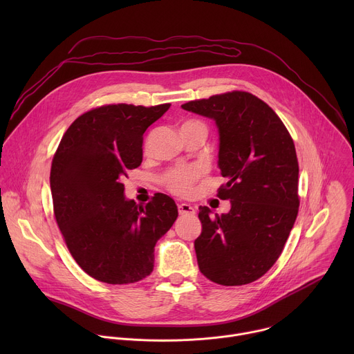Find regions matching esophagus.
Returning <instances> with one entry per match:
<instances>
[{
    "label": "esophagus",
    "mask_w": 354,
    "mask_h": 354,
    "mask_svg": "<svg viewBox=\"0 0 354 354\" xmlns=\"http://www.w3.org/2000/svg\"><path fill=\"white\" fill-rule=\"evenodd\" d=\"M178 210H179V214L180 216H185V214H189V216H193L196 213V209L187 203H182L178 206Z\"/></svg>",
    "instance_id": "obj_1"
}]
</instances>
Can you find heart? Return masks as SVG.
<instances>
[{
	"mask_svg": "<svg viewBox=\"0 0 354 354\" xmlns=\"http://www.w3.org/2000/svg\"><path fill=\"white\" fill-rule=\"evenodd\" d=\"M186 124H196V126H200L205 129L203 124L196 123V122H190ZM198 176H200V171L197 168H176L167 175V182H168L169 189L174 193H176L179 196H189L193 189L192 187L193 182Z\"/></svg>",
	"mask_w": 354,
	"mask_h": 354,
	"instance_id": "b5f03b06",
	"label": "heart"
}]
</instances>
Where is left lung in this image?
<instances>
[{
  "label": "left lung",
  "instance_id": "8db88e82",
  "mask_svg": "<svg viewBox=\"0 0 354 354\" xmlns=\"http://www.w3.org/2000/svg\"><path fill=\"white\" fill-rule=\"evenodd\" d=\"M182 109L213 119L218 130V168L230 200L225 214L198 207L194 241L200 272L221 286L262 277L279 259L298 213V161L286 126L263 100L234 91L192 100Z\"/></svg>",
  "mask_w": 354,
  "mask_h": 354
}]
</instances>
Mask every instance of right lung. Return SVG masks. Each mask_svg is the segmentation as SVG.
<instances>
[{
  "mask_svg": "<svg viewBox=\"0 0 354 354\" xmlns=\"http://www.w3.org/2000/svg\"><path fill=\"white\" fill-rule=\"evenodd\" d=\"M169 106L92 109L59 144L50 171L56 221L75 262L99 281L130 284L147 277L156 243L178 217L169 196L158 193L142 207L124 196L122 183L141 165L145 130Z\"/></svg>",
  "mask_w": 354,
  "mask_h": 354,
  "instance_id": "obj_1",
  "label": "right lung"
}]
</instances>
